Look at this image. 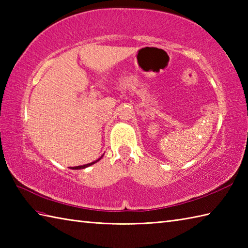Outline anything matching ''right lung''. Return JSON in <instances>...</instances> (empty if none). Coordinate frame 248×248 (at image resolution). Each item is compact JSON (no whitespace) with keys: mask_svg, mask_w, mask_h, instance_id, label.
Wrapping results in <instances>:
<instances>
[{"mask_svg":"<svg viewBox=\"0 0 248 248\" xmlns=\"http://www.w3.org/2000/svg\"><path fill=\"white\" fill-rule=\"evenodd\" d=\"M101 157H102V156H101ZM101 157H100V159H101ZM100 159H99V160H100ZM99 160L94 161V162H92V163H89V164H85V165H81V166H76V167H72V170H81V168H85V167H88V166H91V165L94 164V163H97Z\"/></svg>","mask_w":248,"mask_h":248,"instance_id":"obj_1","label":"right lung"}]
</instances>
